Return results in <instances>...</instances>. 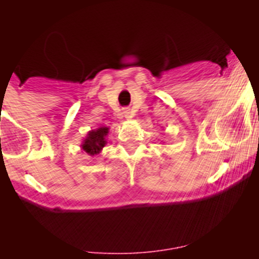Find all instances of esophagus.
Segmentation results:
<instances>
[{
    "label": "esophagus",
    "mask_w": 259,
    "mask_h": 259,
    "mask_svg": "<svg viewBox=\"0 0 259 259\" xmlns=\"http://www.w3.org/2000/svg\"><path fill=\"white\" fill-rule=\"evenodd\" d=\"M124 113H125V115H129V110H125Z\"/></svg>",
    "instance_id": "esophagus-1"
}]
</instances>
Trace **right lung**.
Segmentation results:
<instances>
[{
    "label": "right lung",
    "mask_w": 259,
    "mask_h": 259,
    "mask_svg": "<svg viewBox=\"0 0 259 259\" xmlns=\"http://www.w3.org/2000/svg\"><path fill=\"white\" fill-rule=\"evenodd\" d=\"M109 129L108 127H99V129L93 130V132L89 133L88 138L83 140L82 143V149L90 155H95L98 154L101 149L104 148L106 144L105 137L108 135Z\"/></svg>",
    "instance_id": "obj_1"
}]
</instances>
